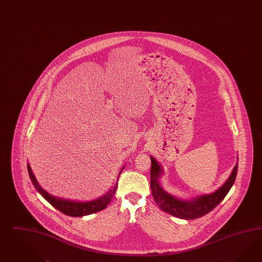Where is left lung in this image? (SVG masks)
Here are the masks:
<instances>
[{
  "instance_id": "8db88e82",
  "label": "left lung",
  "mask_w": 262,
  "mask_h": 262,
  "mask_svg": "<svg viewBox=\"0 0 262 262\" xmlns=\"http://www.w3.org/2000/svg\"><path fill=\"white\" fill-rule=\"evenodd\" d=\"M149 158L151 161L150 190L156 204L164 212L181 220H195L212 211L224 199L233 187L238 168V164L236 162L224 184L212 193L201 194L190 199H181L173 196L163 189L159 183V178L164 173L162 166L154 156H150Z\"/></svg>"
}]
</instances>
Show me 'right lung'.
<instances>
[{
	"label": "right lung",
	"instance_id": "add662e5",
	"mask_svg": "<svg viewBox=\"0 0 262 262\" xmlns=\"http://www.w3.org/2000/svg\"><path fill=\"white\" fill-rule=\"evenodd\" d=\"M124 168H125V166L119 171L115 184L113 185V187L105 194H103L102 196L96 198L94 200H91V201H74V200L57 198L54 195H51L48 191H45L38 183L35 176L31 170V167H30L29 163H28L29 177H30L31 182H32V184L34 185L37 191L48 202H50L51 205L53 206L54 208H56L58 211L63 212L67 215L73 216V217H77V216L80 217V216H84V215H89V214H92L94 212H100V211L104 210L106 206L108 205V203L111 202L112 198H113V195L116 192L119 176H120L122 170H124Z\"/></svg>",
	"mask_w": 262,
	"mask_h": 262
}]
</instances>
